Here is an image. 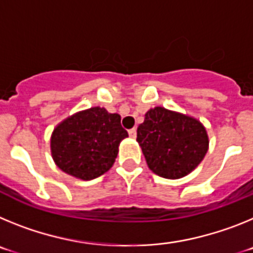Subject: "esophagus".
Returning <instances> with one entry per match:
<instances>
[{"mask_svg":"<svg viewBox=\"0 0 253 253\" xmlns=\"http://www.w3.org/2000/svg\"><path fill=\"white\" fill-rule=\"evenodd\" d=\"M128 133H129V137H130V138H135V137H137V129H135V128L130 129V130H129Z\"/></svg>","mask_w":253,"mask_h":253,"instance_id":"obj_1","label":"esophagus"}]
</instances>
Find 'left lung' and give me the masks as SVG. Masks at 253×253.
Masks as SVG:
<instances>
[{"instance_id": "left-lung-1", "label": "left lung", "mask_w": 253, "mask_h": 253, "mask_svg": "<svg viewBox=\"0 0 253 253\" xmlns=\"http://www.w3.org/2000/svg\"><path fill=\"white\" fill-rule=\"evenodd\" d=\"M137 142L149 169L169 180L189 175L209 148L207 129L198 119L161 106L147 111Z\"/></svg>"}]
</instances>
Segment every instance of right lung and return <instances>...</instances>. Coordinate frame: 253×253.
<instances>
[{"instance_id": "1", "label": "right lung", "mask_w": 253, "mask_h": 253, "mask_svg": "<svg viewBox=\"0 0 253 253\" xmlns=\"http://www.w3.org/2000/svg\"><path fill=\"white\" fill-rule=\"evenodd\" d=\"M128 137L119 114L100 106L76 113L59 123L51 133V157L73 177L92 180L104 175L115 162L119 144Z\"/></svg>"}]
</instances>
